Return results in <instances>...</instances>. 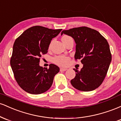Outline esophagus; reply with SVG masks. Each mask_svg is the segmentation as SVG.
I'll return each instance as SVG.
<instances>
[{
  "instance_id": "esophagus-1",
  "label": "esophagus",
  "mask_w": 121,
  "mask_h": 121,
  "mask_svg": "<svg viewBox=\"0 0 121 121\" xmlns=\"http://www.w3.org/2000/svg\"><path fill=\"white\" fill-rule=\"evenodd\" d=\"M66 70H67V69L64 68H60V71H61V72L66 71Z\"/></svg>"
}]
</instances>
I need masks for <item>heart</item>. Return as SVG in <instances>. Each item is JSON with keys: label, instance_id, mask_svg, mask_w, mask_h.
<instances>
[{"label": "heart", "instance_id": "1", "mask_svg": "<svg viewBox=\"0 0 121 121\" xmlns=\"http://www.w3.org/2000/svg\"><path fill=\"white\" fill-rule=\"evenodd\" d=\"M69 38H70V36H68L64 35L62 37V41H63V43H64L66 40L68 39ZM69 57L65 56H56L54 57L52 59V61L55 64L59 65V66H66V65L68 64L69 61Z\"/></svg>", "mask_w": 121, "mask_h": 121}]
</instances>
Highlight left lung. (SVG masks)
Masks as SVG:
<instances>
[{
    "label": "left lung",
    "instance_id": "obj_1",
    "mask_svg": "<svg viewBox=\"0 0 121 121\" xmlns=\"http://www.w3.org/2000/svg\"><path fill=\"white\" fill-rule=\"evenodd\" d=\"M63 34L74 39L75 60H80L83 64L80 71L73 69L76 76L70 83L79 91H94L103 82L112 61L108 41L97 30L86 27L64 30Z\"/></svg>",
    "mask_w": 121,
    "mask_h": 121
}]
</instances>
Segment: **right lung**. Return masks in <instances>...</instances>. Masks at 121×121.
I'll return each instance as SVG.
<instances>
[{
  "label": "right lung",
  "instance_id": "right-lung-1",
  "mask_svg": "<svg viewBox=\"0 0 121 121\" xmlns=\"http://www.w3.org/2000/svg\"><path fill=\"white\" fill-rule=\"evenodd\" d=\"M42 26L27 29L15 40L10 64L18 85L28 93L39 94L52 86L55 76L60 71L55 64L49 68L39 65L41 55L48 52L51 40L61 31Z\"/></svg>",
  "mask_w": 121,
  "mask_h": 121
}]
</instances>
